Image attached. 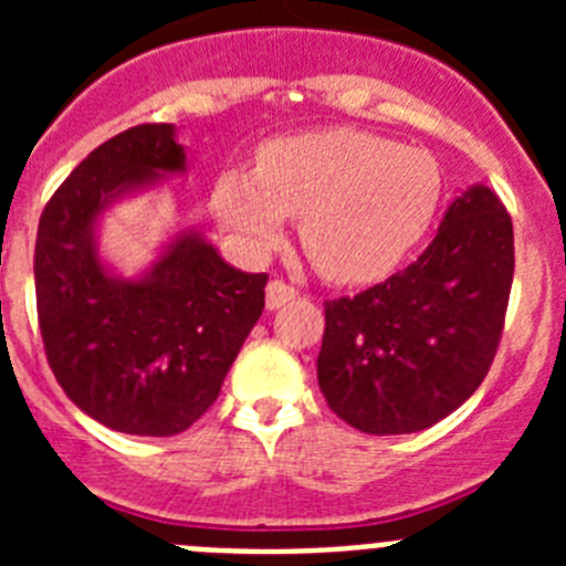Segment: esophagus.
Returning <instances> with one entry per match:
<instances>
[{"label": "esophagus", "mask_w": 566, "mask_h": 566, "mask_svg": "<svg viewBox=\"0 0 566 566\" xmlns=\"http://www.w3.org/2000/svg\"><path fill=\"white\" fill-rule=\"evenodd\" d=\"M294 297H297L294 286L283 283V280H272V283L266 286V308H269V312H274V308H283L286 303H292Z\"/></svg>", "instance_id": "1"}]
</instances>
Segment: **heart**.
Returning a JSON list of instances; mask_svg holds the SVG:
<instances>
[{"label": "heart", "mask_w": 566, "mask_h": 566, "mask_svg": "<svg viewBox=\"0 0 566 566\" xmlns=\"http://www.w3.org/2000/svg\"><path fill=\"white\" fill-rule=\"evenodd\" d=\"M431 153L352 127L263 144L254 169L229 167L212 184V212L260 258L286 238L289 218L314 266L334 283H377L431 232L442 203Z\"/></svg>", "instance_id": "heart-1"}]
</instances>
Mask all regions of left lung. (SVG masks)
Returning <instances> with one entry per match:
<instances>
[{
  "mask_svg": "<svg viewBox=\"0 0 566 566\" xmlns=\"http://www.w3.org/2000/svg\"><path fill=\"white\" fill-rule=\"evenodd\" d=\"M513 263L507 209L473 184L417 263L326 303L317 382L328 408L374 437L424 431L457 411L496 357Z\"/></svg>",
  "mask_w": 566,
  "mask_h": 566,
  "instance_id": "8db88e82",
  "label": "left lung"
}]
</instances>
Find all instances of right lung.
<instances>
[{"instance_id": "obj_1", "label": "right lung", "mask_w": 566, "mask_h": 566, "mask_svg": "<svg viewBox=\"0 0 566 566\" xmlns=\"http://www.w3.org/2000/svg\"><path fill=\"white\" fill-rule=\"evenodd\" d=\"M187 169L175 124L129 127L70 172L39 221L33 274L48 363L64 394L118 433L187 431L263 314L266 274L229 266L198 229L169 234L133 277L102 254L104 214Z\"/></svg>"}]
</instances>
